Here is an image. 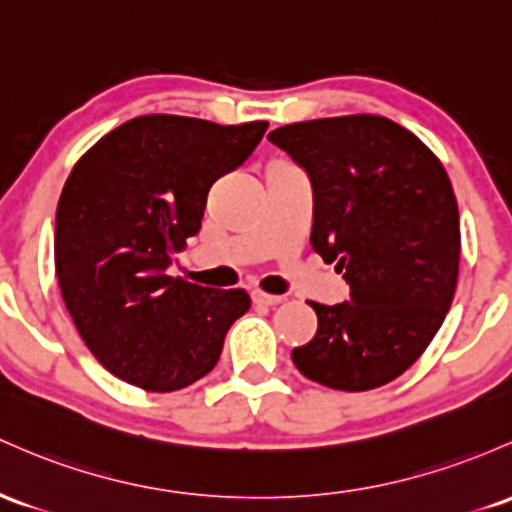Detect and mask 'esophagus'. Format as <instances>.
I'll list each match as a JSON object with an SVG mask.
<instances>
[{"label": "esophagus", "instance_id": "obj_1", "mask_svg": "<svg viewBox=\"0 0 512 512\" xmlns=\"http://www.w3.org/2000/svg\"><path fill=\"white\" fill-rule=\"evenodd\" d=\"M252 301L262 303V306H277V303L284 301V296L265 294V291H252Z\"/></svg>", "mask_w": 512, "mask_h": 512}]
</instances>
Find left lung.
<instances>
[{
	"label": "left lung",
	"instance_id": "1",
	"mask_svg": "<svg viewBox=\"0 0 512 512\" xmlns=\"http://www.w3.org/2000/svg\"><path fill=\"white\" fill-rule=\"evenodd\" d=\"M308 172L311 245L335 262L350 301L323 306L296 369L338 391L406 372L440 330L459 274V211L435 153L384 116L289 123L267 136Z\"/></svg>",
	"mask_w": 512,
	"mask_h": 512
}]
</instances>
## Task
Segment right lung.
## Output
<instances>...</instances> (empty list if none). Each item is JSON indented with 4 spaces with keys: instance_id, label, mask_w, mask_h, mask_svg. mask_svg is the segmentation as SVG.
I'll use <instances>...</instances> for the list:
<instances>
[{
    "instance_id": "right-lung-1",
    "label": "right lung",
    "mask_w": 512,
    "mask_h": 512,
    "mask_svg": "<svg viewBox=\"0 0 512 512\" xmlns=\"http://www.w3.org/2000/svg\"><path fill=\"white\" fill-rule=\"evenodd\" d=\"M267 126L138 116L72 167L55 213V274L106 372L167 393L216 367L250 296L174 279L167 267L199 233L211 184L243 165Z\"/></svg>"
}]
</instances>
